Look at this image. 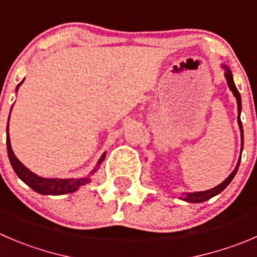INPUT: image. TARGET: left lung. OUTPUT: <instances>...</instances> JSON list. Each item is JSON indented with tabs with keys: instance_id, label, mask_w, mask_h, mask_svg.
<instances>
[{
	"instance_id": "8db88e82",
	"label": "left lung",
	"mask_w": 257,
	"mask_h": 257,
	"mask_svg": "<svg viewBox=\"0 0 257 257\" xmlns=\"http://www.w3.org/2000/svg\"><path fill=\"white\" fill-rule=\"evenodd\" d=\"M222 68L225 69V76H226V80H227L228 88H230V90L232 91V94H233V95H235V98H236V101H237V110H238L237 121H238V126H240L241 141H242V147H243V129H242V123H241V119H240L241 96H240V93H238L237 88H236L235 83H233V78H232V73H231V70L226 65H222ZM240 161H241V156H240V159H238V162H237V166H236V168L233 169L232 173H231L230 176H228L227 178H226L225 181L222 182V183L218 184V186H216L215 188H211V189H208V191H203V192L183 193V196H181V197H179V198H181V200H183V201H186V202L200 203V202H205V201H207V200H210V198H212L213 196H216V195H218V193H221V192H222L223 189H225L226 187H227L228 184H230V182L232 181L233 177H235L236 173H237L238 166H240Z\"/></svg>"
}]
</instances>
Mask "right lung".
Returning a JSON list of instances; mask_svg holds the SVG:
<instances>
[{"label":"right lung","mask_w":257,"mask_h":257,"mask_svg":"<svg viewBox=\"0 0 257 257\" xmlns=\"http://www.w3.org/2000/svg\"><path fill=\"white\" fill-rule=\"evenodd\" d=\"M22 83H24V80L17 85L16 91L19 90L20 85H21ZM6 143H7V153H9V158H10V162H11V166L12 168H14V171L16 172V174L19 176V178L21 179V181H24L27 186L31 187L35 192H37V193H40V195L57 196V195H65V193H71V192L78 191L79 187L84 186V184H88L89 182L91 181L89 177H85V178H76V179L42 178V177L32 173L29 168H26V167H25L24 164L17 159V157L15 156L14 151H12L11 143H10V136H9V124H7ZM104 158H105V153H103V156L100 157V159H99L98 162V166L104 161ZM95 171L96 168L94 169L90 174H93Z\"/></svg>","instance_id":"obj_1"}]
</instances>
